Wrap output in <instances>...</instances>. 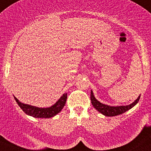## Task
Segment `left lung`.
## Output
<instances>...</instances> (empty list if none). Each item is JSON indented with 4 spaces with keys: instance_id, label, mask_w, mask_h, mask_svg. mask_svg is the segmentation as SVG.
<instances>
[{
    "instance_id": "1",
    "label": "left lung",
    "mask_w": 151,
    "mask_h": 151,
    "mask_svg": "<svg viewBox=\"0 0 151 151\" xmlns=\"http://www.w3.org/2000/svg\"><path fill=\"white\" fill-rule=\"evenodd\" d=\"M140 95H139L136 100L128 105L110 106L105 105L103 103H101L100 101L97 100L95 98V97H94L92 90H91L90 94L91 102H92V105H93V107L99 112H100V113H102V115H104L105 116H107V117H113V116L121 115V114L124 113L126 111L130 110V109L132 108L138 102L139 100H140Z\"/></svg>"
}]
</instances>
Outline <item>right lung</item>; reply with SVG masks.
<instances>
[{
	"label": "right lung",
	"mask_w": 151,
	"mask_h": 151,
	"mask_svg": "<svg viewBox=\"0 0 151 151\" xmlns=\"http://www.w3.org/2000/svg\"><path fill=\"white\" fill-rule=\"evenodd\" d=\"M18 105L26 115L32 116L36 118H50L57 115L62 111L66 104L67 99V93L62 94V97L56 102L55 104L49 107H38L28 104H24L14 97Z\"/></svg>",
	"instance_id": "right-lung-1"
}]
</instances>
